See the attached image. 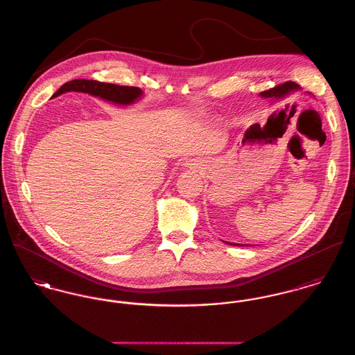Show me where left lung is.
Segmentation results:
<instances>
[{
  "mask_svg": "<svg viewBox=\"0 0 355 355\" xmlns=\"http://www.w3.org/2000/svg\"><path fill=\"white\" fill-rule=\"evenodd\" d=\"M299 89V85L297 83H295V82H284L282 85H279V86H276V87H273V89H269V90H266V92H262L260 93L261 96H263V98H275V99H279V98H283L286 94H289L291 92H293V90H297ZM226 243H229V245H234V246H242V245H239V243H230V242H226Z\"/></svg>",
  "mask_w": 355,
  "mask_h": 355,
  "instance_id": "obj_1",
  "label": "left lung"
}]
</instances>
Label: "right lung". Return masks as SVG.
Segmentation results:
<instances>
[{
    "label": "right lung",
    "mask_w": 355,
    "mask_h": 355,
    "mask_svg": "<svg viewBox=\"0 0 355 355\" xmlns=\"http://www.w3.org/2000/svg\"><path fill=\"white\" fill-rule=\"evenodd\" d=\"M67 92L87 93V94L110 101L117 105H130L142 95L141 89L139 87L119 86L113 83H103V82L87 80V79H73L71 82L64 83L52 96L55 98Z\"/></svg>",
    "instance_id": "obj_1"
}]
</instances>
